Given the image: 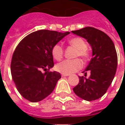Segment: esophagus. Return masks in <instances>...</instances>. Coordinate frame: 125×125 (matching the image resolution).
Segmentation results:
<instances>
[{
  "label": "esophagus",
  "instance_id": "esophagus-1",
  "mask_svg": "<svg viewBox=\"0 0 125 125\" xmlns=\"http://www.w3.org/2000/svg\"><path fill=\"white\" fill-rule=\"evenodd\" d=\"M62 77H64V76H69V75L68 74H62Z\"/></svg>",
  "mask_w": 125,
  "mask_h": 125
}]
</instances>
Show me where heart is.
<instances>
[{
  "instance_id": "b5f03b06",
  "label": "heart",
  "mask_w": 125,
  "mask_h": 125,
  "mask_svg": "<svg viewBox=\"0 0 125 125\" xmlns=\"http://www.w3.org/2000/svg\"><path fill=\"white\" fill-rule=\"evenodd\" d=\"M69 44L76 49L75 57L79 56L81 58L85 60L88 58L87 51V44L82 38L75 37L69 40ZM52 55L55 60H60L63 55V49L60 44H55L52 49ZM82 67V62L79 59L65 60L58 63L55 68L58 72L65 74H70L76 72Z\"/></svg>"
}]
</instances>
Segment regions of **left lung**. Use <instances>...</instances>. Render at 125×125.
Wrapping results in <instances>:
<instances>
[{"label": "left lung", "instance_id": "8db88e82", "mask_svg": "<svg viewBox=\"0 0 125 125\" xmlns=\"http://www.w3.org/2000/svg\"><path fill=\"white\" fill-rule=\"evenodd\" d=\"M85 39L92 48V59L83 72L89 71V78L79 76L74 93L86 101L100 98L106 93L117 70L118 56L113 41L104 32L93 27L72 31ZM87 74L85 72V75Z\"/></svg>", "mask_w": 125, "mask_h": 125}]
</instances>
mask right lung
I'll list each match as a JSON object with an SVG mask.
<instances>
[{
    "instance_id": "1",
    "label": "right lung",
    "mask_w": 125,
    "mask_h": 125,
    "mask_svg": "<svg viewBox=\"0 0 125 125\" xmlns=\"http://www.w3.org/2000/svg\"><path fill=\"white\" fill-rule=\"evenodd\" d=\"M69 34L40 30L25 37L18 44L12 55L11 74L22 97L38 102L53 91L61 75L47 71L54 66L52 49Z\"/></svg>"
}]
</instances>
